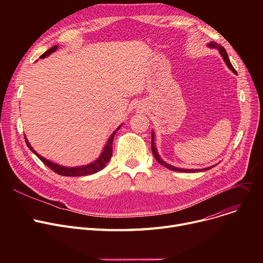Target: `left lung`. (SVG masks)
<instances>
[{"label": "left lung", "instance_id": "8db88e82", "mask_svg": "<svg viewBox=\"0 0 263 263\" xmlns=\"http://www.w3.org/2000/svg\"><path fill=\"white\" fill-rule=\"evenodd\" d=\"M208 47H209V48L217 49V50L219 51L220 55H222V58H223L224 62H225V63H226V65L228 66V68L230 69V70H231L232 72L237 73V71L234 70V68L232 67V65H231V63H230V61H229V59H228V55H227L226 50H225L222 46L217 45L216 43H214V41H211V43L208 45ZM151 150H153V154H154V156H155L156 160H157L161 165H163L164 167H166V168H168V170H171V171H174V172H180V173H195V172H200V171H202V172H203V171H208V170H210V168L214 167V166H211V167L201 168V170H186V168H178V167L173 166V165H171V164L166 163L165 161H163V160L161 159V157L159 156V154H158V150H157L156 145H155V133H154V131L151 132Z\"/></svg>", "mask_w": 263, "mask_h": 263}]
</instances>
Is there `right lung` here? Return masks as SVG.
Returning a JSON list of instances; mask_svg holds the SVG:
<instances>
[{
    "mask_svg": "<svg viewBox=\"0 0 263 263\" xmlns=\"http://www.w3.org/2000/svg\"><path fill=\"white\" fill-rule=\"evenodd\" d=\"M58 46H54L52 48H50L48 51H46L43 55H41L40 59H45L47 57H49V55H51L53 52H55L58 50ZM122 126V124H120V126L110 134V136L108 137V140L102 150V153L100 155V157L97 159L96 161L89 163V164H86V165H82V166H74V167H67V166H63V165H60V164H57L54 163L50 160H47L46 158L41 157L40 155H38L36 151L33 149V147L31 146V144L29 143V141H27L26 136H24L25 139V143L27 145V147L30 148L31 151H33V154H35L39 159L40 161L43 162L44 164H46L47 166L49 168H51L53 172H55L57 174L61 175V176H66V177H77V176H88V175H91V174H95L97 172H99L101 170H103L105 167V165L108 163V161L110 160V158H112V153H113V140H114V136L116 134V132L120 129V127Z\"/></svg>",
    "mask_w": 263,
    "mask_h": 263,
    "instance_id": "obj_1",
    "label": "right lung"
}]
</instances>
